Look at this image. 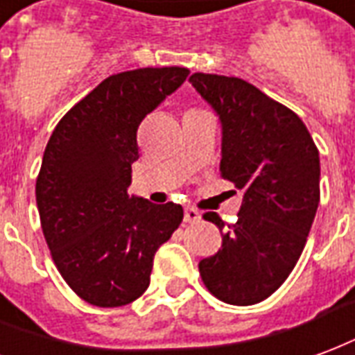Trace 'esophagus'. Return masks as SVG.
Returning <instances> with one entry per match:
<instances>
[{
    "label": "esophagus",
    "instance_id": "obj_1",
    "mask_svg": "<svg viewBox=\"0 0 355 355\" xmlns=\"http://www.w3.org/2000/svg\"><path fill=\"white\" fill-rule=\"evenodd\" d=\"M200 221V214L195 208H185V223H195Z\"/></svg>",
    "mask_w": 355,
    "mask_h": 355
}]
</instances>
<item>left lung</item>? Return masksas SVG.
<instances>
[{"label": "left lung", "mask_w": 355, "mask_h": 355, "mask_svg": "<svg viewBox=\"0 0 355 355\" xmlns=\"http://www.w3.org/2000/svg\"><path fill=\"white\" fill-rule=\"evenodd\" d=\"M189 81L221 119V178L244 193L219 252L198 263L200 278L219 301L255 304L287 280L304 250L320 202L318 147L297 113L244 79L193 73ZM204 219L223 231L219 216Z\"/></svg>", "instance_id": "left-lung-1"}]
</instances>
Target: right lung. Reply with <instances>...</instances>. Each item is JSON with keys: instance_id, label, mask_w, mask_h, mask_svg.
Wrapping results in <instances>:
<instances>
[{"instance_id": "right-lung-1", "label": "right lung", "mask_w": 355, "mask_h": 355, "mask_svg": "<svg viewBox=\"0 0 355 355\" xmlns=\"http://www.w3.org/2000/svg\"><path fill=\"white\" fill-rule=\"evenodd\" d=\"M189 69L110 75L56 124L35 181L41 229L54 265L89 304L115 309L149 286L153 257L183 219L180 204L128 195L138 126Z\"/></svg>"}]
</instances>
